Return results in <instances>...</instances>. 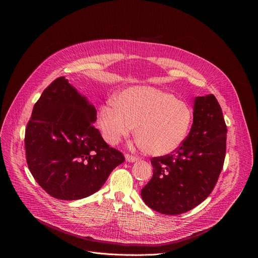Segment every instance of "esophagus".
Wrapping results in <instances>:
<instances>
[{
    "instance_id": "esophagus-1",
    "label": "esophagus",
    "mask_w": 258,
    "mask_h": 258,
    "mask_svg": "<svg viewBox=\"0 0 258 258\" xmlns=\"http://www.w3.org/2000/svg\"><path fill=\"white\" fill-rule=\"evenodd\" d=\"M125 159L127 162H135V161H138L139 160V157L137 156H133L131 154H126L125 155Z\"/></svg>"
}]
</instances>
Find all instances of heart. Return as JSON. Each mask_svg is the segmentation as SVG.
<instances>
[{
  "label": "heart",
  "instance_id": "b5f03b06",
  "mask_svg": "<svg viewBox=\"0 0 258 258\" xmlns=\"http://www.w3.org/2000/svg\"><path fill=\"white\" fill-rule=\"evenodd\" d=\"M191 107L174 95L153 87H133L116 103L103 105L99 125L109 144H117L136 125V137L147 152L162 156L175 151L185 141L192 123Z\"/></svg>",
  "mask_w": 258,
  "mask_h": 258
}]
</instances>
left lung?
Returning <instances> with one entry per match:
<instances>
[{"mask_svg": "<svg viewBox=\"0 0 258 258\" xmlns=\"http://www.w3.org/2000/svg\"><path fill=\"white\" fill-rule=\"evenodd\" d=\"M193 115L190 133L178 148L151 158L153 176L141 190L144 202L162 214H181L203 202L224 166L227 125L216 98H195Z\"/></svg>", "mask_w": 258, "mask_h": 258, "instance_id": "left-lung-1", "label": "left lung"}]
</instances>
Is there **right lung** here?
Segmentation results:
<instances>
[{"label":"right lung","mask_w":258,"mask_h":258,"mask_svg":"<svg viewBox=\"0 0 258 258\" xmlns=\"http://www.w3.org/2000/svg\"><path fill=\"white\" fill-rule=\"evenodd\" d=\"M97 111L68 84L56 79L33 106L25 128L27 166L52 197L78 200L97 192L124 161L94 126Z\"/></svg>","instance_id":"add662e5"}]
</instances>
